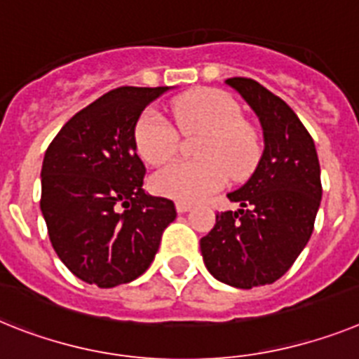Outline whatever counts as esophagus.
<instances>
[{
	"mask_svg": "<svg viewBox=\"0 0 359 359\" xmlns=\"http://www.w3.org/2000/svg\"><path fill=\"white\" fill-rule=\"evenodd\" d=\"M189 210H191V204L182 203V201H179V203H177V212L179 213H188Z\"/></svg>",
	"mask_w": 359,
	"mask_h": 359,
	"instance_id": "obj_1",
	"label": "esophagus"
}]
</instances>
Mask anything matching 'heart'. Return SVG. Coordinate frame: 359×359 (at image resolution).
I'll use <instances>...</instances> for the list:
<instances>
[{"label":"heart","mask_w":359,"mask_h":359,"mask_svg":"<svg viewBox=\"0 0 359 359\" xmlns=\"http://www.w3.org/2000/svg\"><path fill=\"white\" fill-rule=\"evenodd\" d=\"M173 113L182 131L203 129L206 137L198 146L201 161H173L151 175V188L158 195L182 203H197L221 189L233 177L252 171L259 158V138L243 122L233 98L215 89H198L173 102ZM138 155L149 164H161L177 151L179 135L156 109L140 114L135 126Z\"/></svg>","instance_id":"1"}]
</instances>
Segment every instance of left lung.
Wrapping results in <instances>:
<instances>
[{
    "label": "left lung",
    "instance_id": "1",
    "mask_svg": "<svg viewBox=\"0 0 359 359\" xmlns=\"http://www.w3.org/2000/svg\"><path fill=\"white\" fill-rule=\"evenodd\" d=\"M263 129V155L254 173L228 194L237 212H221L201 239V254L217 281L236 288L277 281L309 243L321 203L316 146L297 114L250 78H228Z\"/></svg>",
    "mask_w": 359,
    "mask_h": 359
}]
</instances>
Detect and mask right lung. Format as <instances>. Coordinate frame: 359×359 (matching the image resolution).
<instances>
[{"label": "right lung", "instance_id": "1", "mask_svg": "<svg viewBox=\"0 0 359 359\" xmlns=\"http://www.w3.org/2000/svg\"><path fill=\"white\" fill-rule=\"evenodd\" d=\"M171 87H118L69 120L47 147L40 208L54 252L78 279L113 288L146 272L175 221L142 188L135 126Z\"/></svg>", "mask_w": 359, "mask_h": 359}]
</instances>
